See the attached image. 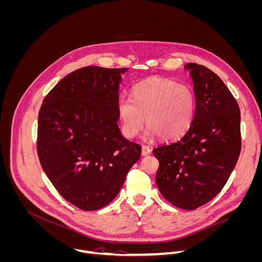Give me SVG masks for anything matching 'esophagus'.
Returning <instances> with one entry per match:
<instances>
[{
	"instance_id": "1",
	"label": "esophagus",
	"mask_w": 262,
	"mask_h": 262,
	"mask_svg": "<svg viewBox=\"0 0 262 262\" xmlns=\"http://www.w3.org/2000/svg\"><path fill=\"white\" fill-rule=\"evenodd\" d=\"M150 152H152V149L149 148V146H146V145L142 146V155L143 156H148L150 154Z\"/></svg>"
}]
</instances>
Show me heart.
Listing matches in <instances>:
<instances>
[{
  "label": "heart",
  "mask_w": 262,
  "mask_h": 262,
  "mask_svg": "<svg viewBox=\"0 0 262 262\" xmlns=\"http://www.w3.org/2000/svg\"><path fill=\"white\" fill-rule=\"evenodd\" d=\"M195 94L187 84L163 77H150L133 87V99L121 96L118 114L123 136L137 137L144 123L146 138L178 139L189 130L195 114Z\"/></svg>",
  "instance_id": "obj_1"
}]
</instances>
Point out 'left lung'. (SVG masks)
<instances>
[{"mask_svg":"<svg viewBox=\"0 0 262 262\" xmlns=\"http://www.w3.org/2000/svg\"><path fill=\"white\" fill-rule=\"evenodd\" d=\"M185 69L196 105L191 126L178 141L153 149L160 162L156 185L177 208L194 210L216 196L238 161L241 110L221 78L196 63Z\"/></svg>","mask_w":262,"mask_h":262,"instance_id":"8db88e82","label":"left lung"}]
</instances>
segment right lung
I'll list each match as a JSON object with an SVG mask.
<instances>
[{"label":"right lung","instance_id":"add662e5","mask_svg":"<svg viewBox=\"0 0 262 262\" xmlns=\"http://www.w3.org/2000/svg\"><path fill=\"white\" fill-rule=\"evenodd\" d=\"M128 69L85 67L47 95L38 116L42 169L67 201L84 211L112 202L141 157V145L122 137L119 85Z\"/></svg>","mask_w":262,"mask_h":262}]
</instances>
